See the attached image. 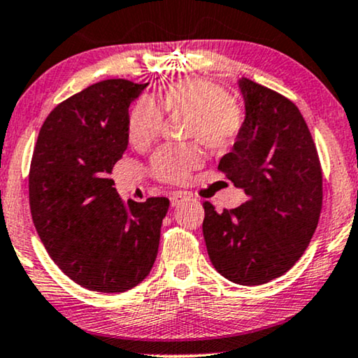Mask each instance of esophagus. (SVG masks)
I'll return each mask as SVG.
<instances>
[{"mask_svg":"<svg viewBox=\"0 0 358 358\" xmlns=\"http://www.w3.org/2000/svg\"><path fill=\"white\" fill-rule=\"evenodd\" d=\"M187 199H189V194L185 193V192H173V193H170L171 206H178V204H182L183 201H187Z\"/></svg>","mask_w":358,"mask_h":358,"instance_id":"esophagus-1","label":"esophagus"}]
</instances>
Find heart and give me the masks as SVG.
Instances as JSON below:
<instances>
[{
  "mask_svg": "<svg viewBox=\"0 0 358 358\" xmlns=\"http://www.w3.org/2000/svg\"><path fill=\"white\" fill-rule=\"evenodd\" d=\"M155 102L169 114H188V137L199 139L216 154L234 144L244 126V114L237 103L219 85L206 78L175 82L159 92ZM156 107L147 98L132 106L127 136L134 149H147L159 136L164 116ZM201 159L198 144H166L152 157V173L160 182L183 183L189 171L201 164Z\"/></svg>",
  "mask_w": 358,
  "mask_h": 358,
  "instance_id": "obj_1",
  "label": "heart"
}]
</instances>
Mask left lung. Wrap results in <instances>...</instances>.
<instances>
[{"label":"left lung","instance_id":"left-lung-1","mask_svg":"<svg viewBox=\"0 0 358 358\" xmlns=\"http://www.w3.org/2000/svg\"><path fill=\"white\" fill-rule=\"evenodd\" d=\"M245 119L217 170L247 201L217 213L204 201L208 255L229 282L268 283L304 254L322 208V171L308 124L288 98L241 78Z\"/></svg>","mask_w":358,"mask_h":358}]
</instances>
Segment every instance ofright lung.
<instances>
[{"label": "right lung", "mask_w": 358, "mask_h": 358, "mask_svg": "<svg viewBox=\"0 0 358 358\" xmlns=\"http://www.w3.org/2000/svg\"><path fill=\"white\" fill-rule=\"evenodd\" d=\"M149 83L104 80L42 124L29 171L32 221L50 259L82 285L122 293L150 273L166 198L124 203L109 178L129 144V106Z\"/></svg>", "instance_id": "add662e5"}]
</instances>
